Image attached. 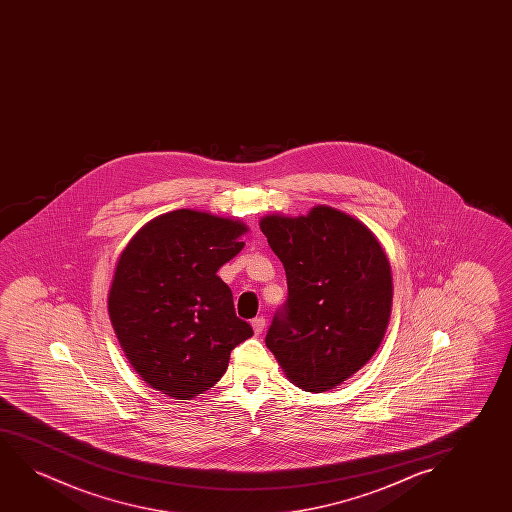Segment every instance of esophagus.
Listing matches in <instances>:
<instances>
[{
    "mask_svg": "<svg viewBox=\"0 0 512 512\" xmlns=\"http://www.w3.org/2000/svg\"><path fill=\"white\" fill-rule=\"evenodd\" d=\"M264 327H266V318H262V316H259V318H253L252 329L255 334H262Z\"/></svg>",
    "mask_w": 512,
    "mask_h": 512,
    "instance_id": "esophagus-1",
    "label": "esophagus"
}]
</instances>
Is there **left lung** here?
<instances>
[{"label": "left lung", "mask_w": 512, "mask_h": 512, "mask_svg": "<svg viewBox=\"0 0 512 512\" xmlns=\"http://www.w3.org/2000/svg\"><path fill=\"white\" fill-rule=\"evenodd\" d=\"M287 274L288 299L266 346L294 385L329 392L378 351L392 313V269L374 232L318 204L308 215L260 218Z\"/></svg>", "instance_id": "1"}]
</instances>
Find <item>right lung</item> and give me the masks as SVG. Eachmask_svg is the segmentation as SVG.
<instances>
[{"mask_svg":"<svg viewBox=\"0 0 512 512\" xmlns=\"http://www.w3.org/2000/svg\"><path fill=\"white\" fill-rule=\"evenodd\" d=\"M246 232L236 218L183 208L152 218L120 253L108 315L129 364L157 392L190 400L210 390L253 336L217 276Z\"/></svg>","mask_w":512,"mask_h":512,"instance_id":"obj_1","label":"right lung"}]
</instances>
